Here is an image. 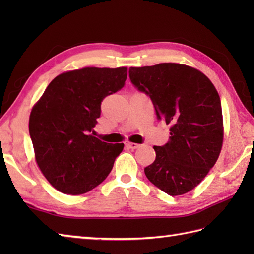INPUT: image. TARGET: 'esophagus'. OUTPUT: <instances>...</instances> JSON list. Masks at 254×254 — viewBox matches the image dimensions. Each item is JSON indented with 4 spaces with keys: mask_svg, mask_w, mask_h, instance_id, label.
Returning a JSON list of instances; mask_svg holds the SVG:
<instances>
[{
    "mask_svg": "<svg viewBox=\"0 0 254 254\" xmlns=\"http://www.w3.org/2000/svg\"><path fill=\"white\" fill-rule=\"evenodd\" d=\"M126 146L127 148H131V149H136L138 148L141 145L139 144H136V143H131V142H126Z\"/></svg>",
    "mask_w": 254,
    "mask_h": 254,
    "instance_id": "esophagus-1",
    "label": "esophagus"
}]
</instances>
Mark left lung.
Instances as JSON below:
<instances>
[{"instance_id": "obj_1", "label": "left lung", "mask_w": 254, "mask_h": 254, "mask_svg": "<svg viewBox=\"0 0 254 254\" xmlns=\"http://www.w3.org/2000/svg\"><path fill=\"white\" fill-rule=\"evenodd\" d=\"M134 86L153 101L156 116L170 126L169 141L154 146L156 158L144 169L147 179L171 196L201 183L223 147L222 104L206 75L180 63L130 67Z\"/></svg>"}]
</instances>
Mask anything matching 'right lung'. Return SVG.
Instances as JSON below:
<instances>
[{"mask_svg":"<svg viewBox=\"0 0 254 254\" xmlns=\"http://www.w3.org/2000/svg\"><path fill=\"white\" fill-rule=\"evenodd\" d=\"M127 67H84L52 79L34 105L29 134L36 163L58 191L79 195L110 174L123 144L101 142L91 132L105 97L124 86Z\"/></svg>","mask_w":254,"mask_h":254,"instance_id":"right-lung-1","label":"right lung"}]
</instances>
